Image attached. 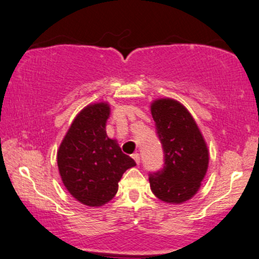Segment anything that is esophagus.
I'll list each match as a JSON object with an SVG mask.
<instances>
[{"label": "esophagus", "instance_id": "1", "mask_svg": "<svg viewBox=\"0 0 259 259\" xmlns=\"http://www.w3.org/2000/svg\"><path fill=\"white\" fill-rule=\"evenodd\" d=\"M131 157L134 158V161L136 162V164H140V161H141V158H140V155H138L137 152H135V154L131 155Z\"/></svg>", "mask_w": 259, "mask_h": 259}]
</instances>
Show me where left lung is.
<instances>
[{
    "label": "left lung",
    "instance_id": "8db88e82",
    "mask_svg": "<svg viewBox=\"0 0 259 259\" xmlns=\"http://www.w3.org/2000/svg\"><path fill=\"white\" fill-rule=\"evenodd\" d=\"M164 150V167L150 175V189L169 204L191 199L201 188L209 166V150L197 123L181 102L158 98L150 105Z\"/></svg>",
    "mask_w": 259,
    "mask_h": 259
}]
</instances>
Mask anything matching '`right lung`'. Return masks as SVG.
Instances as JSON below:
<instances>
[{
  "label": "right lung",
  "mask_w": 259,
  "mask_h": 259,
  "mask_svg": "<svg viewBox=\"0 0 259 259\" xmlns=\"http://www.w3.org/2000/svg\"><path fill=\"white\" fill-rule=\"evenodd\" d=\"M109 115L108 102L87 105L76 115L57 150L65 189L76 201L92 207L111 201L123 174L136 165L123 154L117 141L108 137Z\"/></svg>",
  "instance_id": "obj_1"
}]
</instances>
